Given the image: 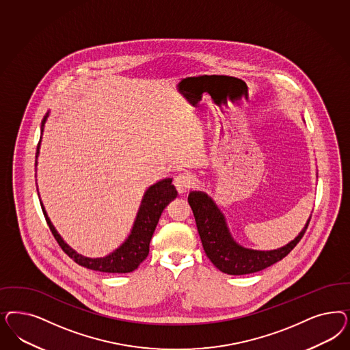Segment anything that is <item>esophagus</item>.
Segmentation results:
<instances>
[{
	"mask_svg": "<svg viewBox=\"0 0 350 350\" xmlns=\"http://www.w3.org/2000/svg\"><path fill=\"white\" fill-rule=\"evenodd\" d=\"M174 184L180 194L188 192L189 188L193 185L192 175L191 174H180L174 179Z\"/></svg>",
	"mask_w": 350,
	"mask_h": 350,
	"instance_id": "34e87169",
	"label": "esophagus"
}]
</instances>
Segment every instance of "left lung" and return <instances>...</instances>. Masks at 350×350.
I'll use <instances>...</instances> for the list:
<instances>
[{
    "label": "left lung",
    "instance_id": "left-lung-1",
    "mask_svg": "<svg viewBox=\"0 0 350 350\" xmlns=\"http://www.w3.org/2000/svg\"><path fill=\"white\" fill-rule=\"evenodd\" d=\"M188 202L192 207L207 258L219 271L230 275L256 273L282 260L303 238L312 217L309 216L301 232L282 247L267 251L254 250L239 245L233 238L226 223V215L207 193L193 191L188 196Z\"/></svg>",
    "mask_w": 350,
    "mask_h": 350
}]
</instances>
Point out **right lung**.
<instances>
[{
  "label": "right lung",
  "mask_w": 350,
  "mask_h": 350,
  "mask_svg": "<svg viewBox=\"0 0 350 350\" xmlns=\"http://www.w3.org/2000/svg\"><path fill=\"white\" fill-rule=\"evenodd\" d=\"M49 117V112L46 113L42 122H41V137L37 146L36 152V167H37V158L40 156L41 140L45 129L46 121ZM178 196L175 187L172 185V178H166L162 180L154 183L144 192L142 203L139 206L135 221L131 228L130 234L112 252L103 258H88L79 254L76 250L67 245V242L57 233L55 226H53L50 217L47 216L45 207L41 202L42 211L45 215L47 226L50 228L51 233L57 241L59 246L67 254L70 259L75 260L81 267H85L91 271H103V273H130L135 271L136 268L147 259L149 254V243L154 229L158 224L161 214L166 208V206L171 201H174ZM40 197V194H38Z\"/></svg>",
  "instance_id": "add662e5"
}]
</instances>
